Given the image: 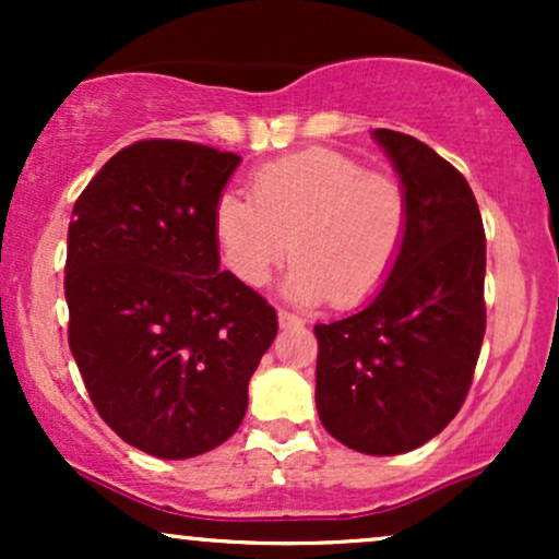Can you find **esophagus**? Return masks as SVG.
<instances>
[{
    "label": "esophagus",
    "mask_w": 559,
    "mask_h": 559,
    "mask_svg": "<svg viewBox=\"0 0 559 559\" xmlns=\"http://www.w3.org/2000/svg\"><path fill=\"white\" fill-rule=\"evenodd\" d=\"M278 325H281V329H299L301 318L292 316V312H286V310H281L278 312Z\"/></svg>",
    "instance_id": "esophagus-1"
}]
</instances>
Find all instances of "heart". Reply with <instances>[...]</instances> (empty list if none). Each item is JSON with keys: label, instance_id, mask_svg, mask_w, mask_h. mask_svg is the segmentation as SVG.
<instances>
[{"label": "heart", "instance_id": "1", "mask_svg": "<svg viewBox=\"0 0 559 559\" xmlns=\"http://www.w3.org/2000/svg\"><path fill=\"white\" fill-rule=\"evenodd\" d=\"M252 199L226 191L215 202L213 234L223 262L241 284L265 286L288 254L297 260L284 294L312 307L333 299L349 310L386 284L407 239L409 207L402 183L365 173L344 152H297L262 165Z\"/></svg>", "mask_w": 559, "mask_h": 559}]
</instances>
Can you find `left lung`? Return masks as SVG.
<instances>
[{
	"instance_id": "left-lung-1",
	"label": "left lung",
	"mask_w": 559,
	"mask_h": 559,
	"mask_svg": "<svg viewBox=\"0 0 559 559\" xmlns=\"http://www.w3.org/2000/svg\"><path fill=\"white\" fill-rule=\"evenodd\" d=\"M407 194V239L368 305L318 323L316 404L355 452L402 454L460 413L486 331V236L463 173L407 133L376 128Z\"/></svg>"
}]
</instances>
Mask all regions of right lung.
<instances>
[{"label": "right lung", "mask_w": 559, "mask_h": 559, "mask_svg": "<svg viewBox=\"0 0 559 559\" xmlns=\"http://www.w3.org/2000/svg\"><path fill=\"white\" fill-rule=\"evenodd\" d=\"M239 163L191 141H136L73 207L70 352L102 420L159 460L234 436L278 333L273 307L221 271L213 213Z\"/></svg>", "instance_id": "right-lung-1"}]
</instances>
